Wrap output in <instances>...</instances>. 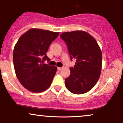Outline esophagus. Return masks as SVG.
<instances>
[{
    "label": "esophagus",
    "mask_w": 123,
    "mask_h": 123,
    "mask_svg": "<svg viewBox=\"0 0 123 123\" xmlns=\"http://www.w3.org/2000/svg\"><path fill=\"white\" fill-rule=\"evenodd\" d=\"M57 69L58 70H61L62 69V68H61V67H58L57 68Z\"/></svg>",
    "instance_id": "esophagus-1"
}]
</instances>
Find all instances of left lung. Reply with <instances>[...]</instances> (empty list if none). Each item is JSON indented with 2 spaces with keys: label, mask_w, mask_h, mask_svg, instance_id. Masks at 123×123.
<instances>
[{
  "label": "left lung",
  "mask_w": 123,
  "mask_h": 123,
  "mask_svg": "<svg viewBox=\"0 0 123 123\" xmlns=\"http://www.w3.org/2000/svg\"><path fill=\"white\" fill-rule=\"evenodd\" d=\"M60 37L67 46L70 60H76L74 67H70V76L65 80L66 88L74 94L87 92L95 85L101 74V49L95 39L84 31L64 32Z\"/></svg>",
  "instance_id": "obj_1"
}]
</instances>
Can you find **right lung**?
Returning a JSON list of instances; mask_svg holds the SVG:
<instances>
[{"label":"right lung","mask_w":123,"mask_h":123,"mask_svg":"<svg viewBox=\"0 0 123 123\" xmlns=\"http://www.w3.org/2000/svg\"><path fill=\"white\" fill-rule=\"evenodd\" d=\"M60 33L31 29L18 39L13 51L17 77L25 88L33 92L44 91L51 84L57 67L44 63L51 43Z\"/></svg>","instance_id":"obj_1"}]
</instances>
